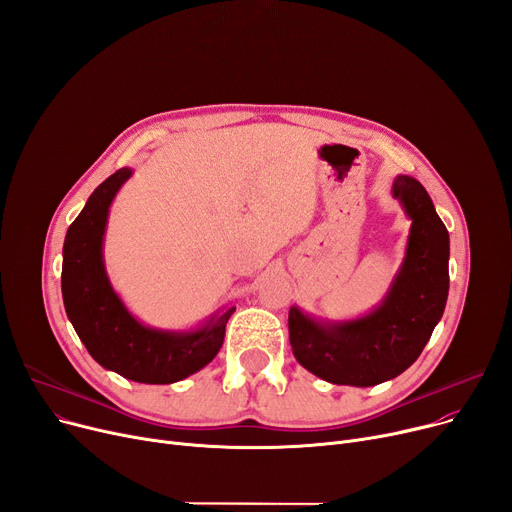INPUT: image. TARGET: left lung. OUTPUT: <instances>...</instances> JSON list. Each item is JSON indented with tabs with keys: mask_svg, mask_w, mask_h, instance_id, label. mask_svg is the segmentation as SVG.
Here are the masks:
<instances>
[{
	"mask_svg": "<svg viewBox=\"0 0 512 512\" xmlns=\"http://www.w3.org/2000/svg\"><path fill=\"white\" fill-rule=\"evenodd\" d=\"M392 195L409 215L411 232L382 303L346 321H321L297 305L288 311L294 357L330 384L367 388L396 378L417 361L446 307L448 230L413 176H396Z\"/></svg>",
	"mask_w": 512,
	"mask_h": 512,
	"instance_id": "1",
	"label": "left lung"
}]
</instances>
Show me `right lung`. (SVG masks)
Listing matches in <instances>:
<instances>
[{
  "instance_id": "obj_1",
  "label": "right lung",
  "mask_w": 512,
  "mask_h": 512,
  "mask_svg": "<svg viewBox=\"0 0 512 512\" xmlns=\"http://www.w3.org/2000/svg\"><path fill=\"white\" fill-rule=\"evenodd\" d=\"M132 176L122 168L101 182L64 240L62 297L66 315L89 355L105 369L139 384H174L213 361L236 307L213 313L195 330H157L134 317L112 288L103 263L110 205Z\"/></svg>"
}]
</instances>
